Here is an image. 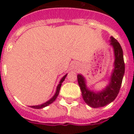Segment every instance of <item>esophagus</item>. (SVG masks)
<instances>
[{"label": "esophagus", "mask_w": 134, "mask_h": 134, "mask_svg": "<svg viewBox=\"0 0 134 134\" xmlns=\"http://www.w3.org/2000/svg\"><path fill=\"white\" fill-rule=\"evenodd\" d=\"M73 68L74 69H77V68H79V65H78L77 63H74L73 64Z\"/></svg>", "instance_id": "obj_1"}]
</instances>
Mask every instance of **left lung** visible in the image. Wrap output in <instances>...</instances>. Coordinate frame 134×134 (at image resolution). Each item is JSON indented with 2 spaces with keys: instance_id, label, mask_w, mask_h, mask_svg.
Here are the masks:
<instances>
[{
  "instance_id": "8db88e82",
  "label": "left lung",
  "mask_w": 134,
  "mask_h": 134,
  "mask_svg": "<svg viewBox=\"0 0 134 134\" xmlns=\"http://www.w3.org/2000/svg\"><path fill=\"white\" fill-rule=\"evenodd\" d=\"M110 45L114 52V68L109 79V83L102 91L90 90L86 85V80L82 74H78L77 79L84 102L92 108H99L113 102L120 89L125 74V62L123 51L120 43L113 37H110Z\"/></svg>"
}]
</instances>
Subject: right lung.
Segmentation results:
<instances>
[{"label": "right lung", "mask_w": 134, "mask_h": 134, "mask_svg": "<svg viewBox=\"0 0 134 134\" xmlns=\"http://www.w3.org/2000/svg\"><path fill=\"white\" fill-rule=\"evenodd\" d=\"M67 75V74H65V75L64 76H63L62 79H61V80L60 81V82H59V84L58 85V86H57L56 92H55V93L54 95L53 96L52 98H51L50 99L48 100V101L46 102L45 103H44V104H41V105H37V106H30V107H31V108H36V109H40V108H44V107H46V106H48L49 104H52L53 102H54L55 100V99L57 98L59 92H60V87H61V86H62V83H63V82L65 81V78H66Z\"/></svg>", "instance_id": "1"}]
</instances>
